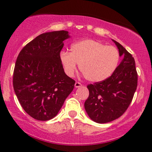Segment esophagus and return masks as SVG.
I'll list each match as a JSON object with an SVG mask.
<instances>
[{
    "mask_svg": "<svg viewBox=\"0 0 152 152\" xmlns=\"http://www.w3.org/2000/svg\"><path fill=\"white\" fill-rule=\"evenodd\" d=\"M81 86H82V84L80 83V82L76 81V83H75V87H76V88H78V87H81Z\"/></svg>",
    "mask_w": 152,
    "mask_h": 152,
    "instance_id": "1",
    "label": "esophagus"
}]
</instances>
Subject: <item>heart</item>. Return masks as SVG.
<instances>
[{"instance_id":"1","label":"heart","mask_w":152,"mask_h":152,"mask_svg":"<svg viewBox=\"0 0 152 152\" xmlns=\"http://www.w3.org/2000/svg\"><path fill=\"white\" fill-rule=\"evenodd\" d=\"M60 60L68 76H73L77 64L87 81L96 83L104 81L114 73L119 61V53L114 46L86 39L74 43L71 53L62 51Z\"/></svg>"}]
</instances>
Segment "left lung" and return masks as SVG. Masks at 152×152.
I'll use <instances>...</instances> for the list:
<instances>
[{
	"label": "left lung",
	"mask_w": 152,
	"mask_h": 152,
	"mask_svg": "<svg viewBox=\"0 0 152 152\" xmlns=\"http://www.w3.org/2000/svg\"><path fill=\"white\" fill-rule=\"evenodd\" d=\"M118 47L121 64L112 75L101 82L87 86L89 95L84 103L88 116L96 123L112 121L124 114L137 90L138 74L132 55L113 40Z\"/></svg>",
	"instance_id": "obj_1"
}]
</instances>
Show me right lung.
<instances>
[{
    "label": "right lung",
    "instance_id": "right-lung-1",
    "mask_svg": "<svg viewBox=\"0 0 152 152\" xmlns=\"http://www.w3.org/2000/svg\"><path fill=\"white\" fill-rule=\"evenodd\" d=\"M68 31L42 34L26 45L15 61L13 89L20 106L39 121L56 116L74 89L75 81L65 74L60 60Z\"/></svg>",
    "mask_w": 152,
    "mask_h": 152
}]
</instances>
